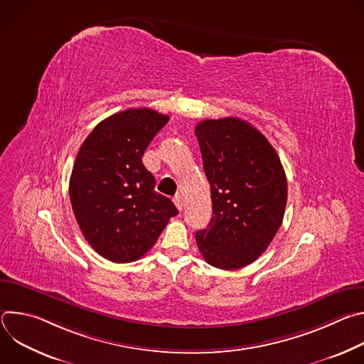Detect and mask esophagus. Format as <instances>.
Masks as SVG:
<instances>
[{"label": "esophagus", "mask_w": 364, "mask_h": 364, "mask_svg": "<svg viewBox=\"0 0 364 364\" xmlns=\"http://www.w3.org/2000/svg\"><path fill=\"white\" fill-rule=\"evenodd\" d=\"M174 204L177 205V209H178L180 212L183 210V205H184V204H183V198H181V196H176V197H174Z\"/></svg>", "instance_id": "34e87169"}]
</instances>
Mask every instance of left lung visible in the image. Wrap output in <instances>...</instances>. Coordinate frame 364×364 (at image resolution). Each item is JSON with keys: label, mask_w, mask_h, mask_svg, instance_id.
Segmentation results:
<instances>
[{"label": "left lung", "mask_w": 364, "mask_h": 364, "mask_svg": "<svg viewBox=\"0 0 364 364\" xmlns=\"http://www.w3.org/2000/svg\"><path fill=\"white\" fill-rule=\"evenodd\" d=\"M203 168L210 184L213 218L196 233L205 262L232 271L255 262L282 225L287 177L277 151L239 118L197 124Z\"/></svg>", "instance_id": "1"}]
</instances>
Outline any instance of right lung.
I'll list each match as a JSON object with an SVG mask.
<instances>
[{"label":"right lung","mask_w":364,"mask_h":364,"mask_svg":"<svg viewBox=\"0 0 364 364\" xmlns=\"http://www.w3.org/2000/svg\"><path fill=\"white\" fill-rule=\"evenodd\" d=\"M168 119L148 108L118 112L99 122L77 152L72 209L85 239L108 261H136L178 215L142 164L144 151Z\"/></svg>","instance_id":"right-lung-1"}]
</instances>
